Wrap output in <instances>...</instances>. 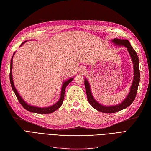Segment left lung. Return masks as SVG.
Wrapping results in <instances>:
<instances>
[{"mask_svg":"<svg viewBox=\"0 0 151 151\" xmlns=\"http://www.w3.org/2000/svg\"><path fill=\"white\" fill-rule=\"evenodd\" d=\"M114 43L118 45H124L127 48V51L129 53L132 62L134 64V76L132 84L131 87L130 92L128 94L127 98L122 101L121 103L117 104L112 106H104L100 104L97 102L94 98L93 97L92 94L90 90V84L86 79L85 80V86L86 92V95L88 99V101L91 104V106L95 109L102 112L104 113H114L118 112V111L124 109L132 103L134 100L135 99L136 96V94L137 91V88L140 81V70H139V58L138 56L135 52V50L131 47L129 42L127 40H122V39L114 38L112 41Z\"/></svg>","mask_w":151,"mask_h":151,"instance_id":"1","label":"left lung"}]
</instances>
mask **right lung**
<instances>
[{"label":"right lung","instance_id":"add662e5","mask_svg":"<svg viewBox=\"0 0 151 151\" xmlns=\"http://www.w3.org/2000/svg\"><path fill=\"white\" fill-rule=\"evenodd\" d=\"M25 42H26V41L22 43L20 46L22 45V44H24ZM15 53V52H14ZM12 58L13 57H12V59H11V61H10V84H11V86H12V90L15 94L16 97L17 98L19 101L20 102V103L21 104V105L23 106L25 109H27V111H30V112H32V113H38V114H49V113H52L53 112H54L55 111H56L57 109H58L61 106L63 102V99H64V96H65V89L66 87L67 86L69 83L73 80V78H70V80H67L66 81H65V83H63L62 88H61V96H60V98L59 99V101L55 104L54 105L50 107H47V108H38V107H35V106H30L29 104H28L27 103L25 102V101H24L23 99H22L20 96L19 95V93L17 91V90L15 89V87L14 86V82H13V78H12Z\"/></svg>","mask_w":151,"mask_h":151}]
</instances>
